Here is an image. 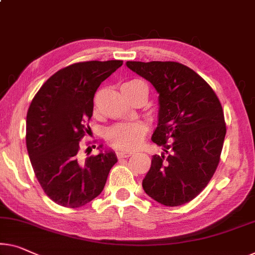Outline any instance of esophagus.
Here are the masks:
<instances>
[{
  "instance_id": "esophagus-1",
  "label": "esophagus",
  "mask_w": 255,
  "mask_h": 255,
  "mask_svg": "<svg viewBox=\"0 0 255 255\" xmlns=\"http://www.w3.org/2000/svg\"><path fill=\"white\" fill-rule=\"evenodd\" d=\"M132 154V152L130 151H123V150H118L117 151V157L118 158H128L130 157V155Z\"/></svg>"
}]
</instances>
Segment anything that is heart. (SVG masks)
Wrapping results in <instances>:
<instances>
[{"instance_id": "b5f03b06", "label": "heart", "mask_w": 255, "mask_h": 255, "mask_svg": "<svg viewBox=\"0 0 255 255\" xmlns=\"http://www.w3.org/2000/svg\"><path fill=\"white\" fill-rule=\"evenodd\" d=\"M127 88L144 86L139 80H131L124 85ZM147 128L142 123H120L110 127L106 131V139L113 147L121 150H134L145 138Z\"/></svg>"}]
</instances>
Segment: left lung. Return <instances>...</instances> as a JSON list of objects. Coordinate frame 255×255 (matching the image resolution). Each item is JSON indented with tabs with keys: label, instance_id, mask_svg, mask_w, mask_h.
<instances>
[{
	"label": "left lung",
	"instance_id": "left-lung-1",
	"mask_svg": "<svg viewBox=\"0 0 255 255\" xmlns=\"http://www.w3.org/2000/svg\"><path fill=\"white\" fill-rule=\"evenodd\" d=\"M159 94L158 125L152 142L164 147L152 155L142 182L147 196L165 206L196 198L218 168L226 136L221 103L211 86L176 62H127Z\"/></svg>",
	"mask_w": 255,
	"mask_h": 255
}]
</instances>
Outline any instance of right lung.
<instances>
[{"label": "right lung", "mask_w": 255, "mask_h": 255, "mask_svg": "<svg viewBox=\"0 0 255 255\" xmlns=\"http://www.w3.org/2000/svg\"><path fill=\"white\" fill-rule=\"evenodd\" d=\"M123 60L75 63L62 68L34 96L26 118V145L30 164L49 198L60 206L81 207L103 191L118 161L112 150L79 158V142L88 131L94 96Z\"/></svg>", "instance_id": "add662e5"}]
</instances>
